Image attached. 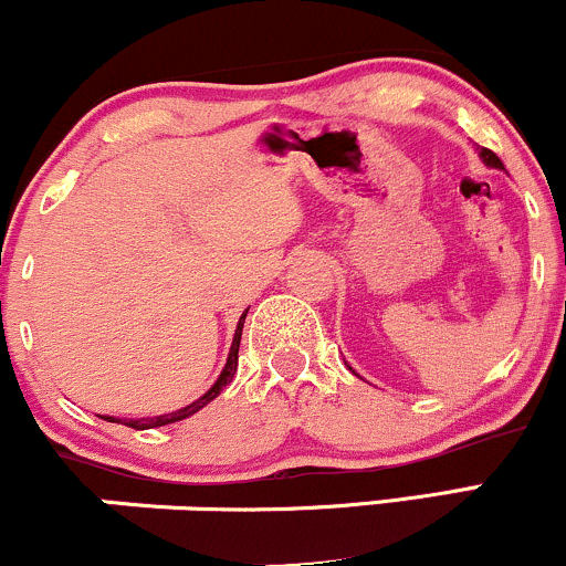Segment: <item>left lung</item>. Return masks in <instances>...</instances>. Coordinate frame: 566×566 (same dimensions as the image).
<instances>
[{
    "label": "left lung",
    "instance_id": "obj_1",
    "mask_svg": "<svg viewBox=\"0 0 566 566\" xmlns=\"http://www.w3.org/2000/svg\"><path fill=\"white\" fill-rule=\"evenodd\" d=\"M479 157H482L486 167H497V170H503V161H500L497 154L490 151V148H479Z\"/></svg>",
    "mask_w": 566,
    "mask_h": 566
}]
</instances>
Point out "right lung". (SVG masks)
Segmentation results:
<instances>
[{
	"mask_svg": "<svg viewBox=\"0 0 566 566\" xmlns=\"http://www.w3.org/2000/svg\"><path fill=\"white\" fill-rule=\"evenodd\" d=\"M244 316L247 314H242V319H239V324H237V333H233V343H231V350H229V359H226V367H223V373H220V378L212 382V388L207 394H201L197 401H191V405L188 407H184V409H175V412H167V415H157V418H140V420H125V426H129V428H135V431H146V428H159V426H170V423H178V420H186V418H191L193 412H199L201 407H207L210 405L212 399H216V396L223 391L226 386H229V382L233 380V375H237V367H239V343H242V327H244ZM103 420H108V423H116V418H103ZM122 423V420H119Z\"/></svg>",
	"mask_w": 566,
	"mask_h": 566,
	"instance_id": "obj_1",
	"label": "right lung"
}]
</instances>
